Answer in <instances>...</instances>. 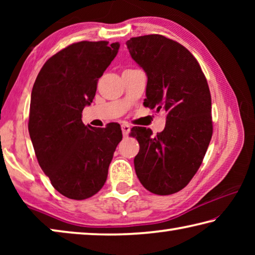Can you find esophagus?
Returning a JSON list of instances; mask_svg holds the SVG:
<instances>
[{"instance_id":"obj_1","label":"esophagus","mask_w":255,"mask_h":255,"mask_svg":"<svg viewBox=\"0 0 255 255\" xmlns=\"http://www.w3.org/2000/svg\"><path fill=\"white\" fill-rule=\"evenodd\" d=\"M122 130H123V133H124V137H127L129 131H130V126H129L128 124L124 123V124L122 125Z\"/></svg>"}]
</instances>
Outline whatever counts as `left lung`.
Returning <instances> with one entry per match:
<instances>
[{
	"mask_svg": "<svg viewBox=\"0 0 255 255\" xmlns=\"http://www.w3.org/2000/svg\"><path fill=\"white\" fill-rule=\"evenodd\" d=\"M131 58L147 75L144 106L166 112L162 132L133 127L137 178L159 196L182 190L197 173L213 136L211 97L201 67L179 42L161 34L130 38Z\"/></svg>",
	"mask_w": 255,
	"mask_h": 255,
	"instance_id": "left-lung-1",
	"label": "left lung"
}]
</instances>
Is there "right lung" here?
<instances>
[{"label":"right lung","mask_w":255,"mask_h":255,"mask_svg":"<svg viewBox=\"0 0 255 255\" xmlns=\"http://www.w3.org/2000/svg\"><path fill=\"white\" fill-rule=\"evenodd\" d=\"M119 47L108 41L72 44L47 60L33 84L28 129L34 153L53 187L70 199L100 191L123 138L117 123L96 128L82 122Z\"/></svg>","instance_id":"add662e5"}]
</instances>
